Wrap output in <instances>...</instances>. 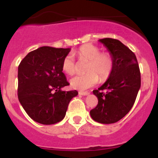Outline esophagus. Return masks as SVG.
<instances>
[{"instance_id": "esophagus-1", "label": "esophagus", "mask_w": 158, "mask_h": 158, "mask_svg": "<svg viewBox=\"0 0 158 158\" xmlns=\"http://www.w3.org/2000/svg\"><path fill=\"white\" fill-rule=\"evenodd\" d=\"M89 92H84V91H80L79 92V94L82 95V96H87V95L89 94Z\"/></svg>"}]
</instances>
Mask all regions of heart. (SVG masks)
I'll return each instance as SVG.
<instances>
[{
    "mask_svg": "<svg viewBox=\"0 0 158 158\" xmlns=\"http://www.w3.org/2000/svg\"><path fill=\"white\" fill-rule=\"evenodd\" d=\"M80 61H88L85 67L87 73L73 77L70 80V85L73 89L85 90L96 85L100 81L107 80L114 69V58L109 52H100V49L96 46L86 43L79 47L75 52ZM62 69L68 75L75 74L77 66L74 58L68 54L64 58L62 63Z\"/></svg>",
    "mask_w": 158,
    "mask_h": 158,
    "instance_id": "b5f03b06",
    "label": "heart"
}]
</instances>
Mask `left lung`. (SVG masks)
<instances>
[{
  "label": "left lung",
  "instance_id": "obj_1",
  "mask_svg": "<svg viewBox=\"0 0 158 158\" xmlns=\"http://www.w3.org/2000/svg\"><path fill=\"white\" fill-rule=\"evenodd\" d=\"M104 43L114 58V69L107 81L93 94L98 104L90 111L92 118L100 123L118 122L132 108L141 87V73L135 53L118 40L105 38Z\"/></svg>",
  "mask_w": 158,
  "mask_h": 158
}]
</instances>
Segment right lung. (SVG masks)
<instances>
[{"label":"right lung","instance_id":"obj_1","mask_svg":"<svg viewBox=\"0 0 158 158\" xmlns=\"http://www.w3.org/2000/svg\"><path fill=\"white\" fill-rule=\"evenodd\" d=\"M70 48L42 47L31 51L18 67V99L32 119L43 125L62 121L76 90L65 92L69 85L62 63Z\"/></svg>","mask_w":158,"mask_h":158}]
</instances>
